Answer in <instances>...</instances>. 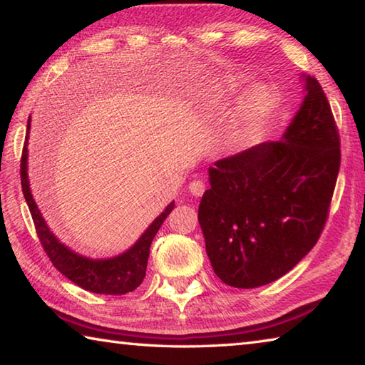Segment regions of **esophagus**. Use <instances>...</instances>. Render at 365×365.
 <instances>
[{"instance_id": "esophagus-1", "label": "esophagus", "mask_w": 365, "mask_h": 365, "mask_svg": "<svg viewBox=\"0 0 365 365\" xmlns=\"http://www.w3.org/2000/svg\"><path fill=\"white\" fill-rule=\"evenodd\" d=\"M188 190H190L191 195L200 197V196H202V193H205L206 185H205V182H201V180H193L188 185Z\"/></svg>"}]
</instances>
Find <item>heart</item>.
<instances>
[{"mask_svg": "<svg viewBox=\"0 0 365 365\" xmlns=\"http://www.w3.org/2000/svg\"><path fill=\"white\" fill-rule=\"evenodd\" d=\"M250 82L246 76L230 73L209 82L200 93L202 109H217L232 101L243 86ZM275 108V91L265 83L251 86L240 100L230 122L220 137V145L228 151L242 150L251 140Z\"/></svg>", "mask_w": 365, "mask_h": 365, "instance_id": "b5f03b06", "label": "heart"}]
</instances>
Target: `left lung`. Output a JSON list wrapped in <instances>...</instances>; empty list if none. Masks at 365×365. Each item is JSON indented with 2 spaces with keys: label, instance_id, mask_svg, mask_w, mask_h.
I'll return each instance as SVG.
<instances>
[{
  "label": "left lung",
  "instance_id": "obj_1",
  "mask_svg": "<svg viewBox=\"0 0 365 365\" xmlns=\"http://www.w3.org/2000/svg\"><path fill=\"white\" fill-rule=\"evenodd\" d=\"M282 135L209 168L197 209L219 279L257 288L288 274L317 243L339 170V137L316 78Z\"/></svg>",
  "mask_w": 365,
  "mask_h": 365
}]
</instances>
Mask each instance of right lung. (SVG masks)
Listing matches in <instances>:
<instances>
[{
	"instance_id": "obj_1",
	"label": "right lung",
	"mask_w": 365,
	"mask_h": 365,
	"mask_svg": "<svg viewBox=\"0 0 365 365\" xmlns=\"http://www.w3.org/2000/svg\"><path fill=\"white\" fill-rule=\"evenodd\" d=\"M30 115L27 120V133L26 143H24L22 159H21V183L24 197H26L30 214H32L34 224L38 233L43 250L46 251L48 257L51 259L54 267L61 274L66 275L71 282L76 283L86 292L98 294H125L133 292L135 288L141 285L145 279L148 257H150V246L153 238L156 237L160 225L168 219V215L175 207V202L170 205L154 219L150 227L141 233V237L135 242L130 248L120 255L104 259H93L78 255L69 246L59 242V238L48 227L45 217L40 212L30 190L29 182V133H30Z\"/></svg>"
}]
</instances>
